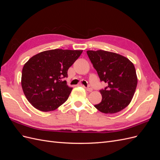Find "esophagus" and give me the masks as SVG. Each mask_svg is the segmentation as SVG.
<instances>
[{"mask_svg": "<svg viewBox=\"0 0 160 160\" xmlns=\"http://www.w3.org/2000/svg\"><path fill=\"white\" fill-rule=\"evenodd\" d=\"M86 90L89 91V92H91L92 91H93V89H92L91 86H88V87H87V88H86Z\"/></svg>", "mask_w": 160, "mask_h": 160, "instance_id": "1", "label": "esophagus"}]
</instances>
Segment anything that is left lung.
Instances as JSON below:
<instances>
[{
  "label": "left lung",
  "mask_w": 160,
  "mask_h": 160,
  "mask_svg": "<svg viewBox=\"0 0 160 160\" xmlns=\"http://www.w3.org/2000/svg\"><path fill=\"white\" fill-rule=\"evenodd\" d=\"M101 81L107 83L99 91L101 101L96 108L113 114L125 108L132 101L138 84L135 67L128 58L103 50L87 51Z\"/></svg>",
  "instance_id": "left-lung-1"
}]
</instances>
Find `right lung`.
Wrapping results in <instances>:
<instances>
[{
	"label": "right lung",
	"mask_w": 160,
	"mask_h": 160,
	"mask_svg": "<svg viewBox=\"0 0 160 160\" xmlns=\"http://www.w3.org/2000/svg\"><path fill=\"white\" fill-rule=\"evenodd\" d=\"M83 52L53 49L38 53L24 65L21 85L27 100L42 111L55 110L68 99L72 88L63 79Z\"/></svg>",
	"instance_id": "obj_1"
}]
</instances>
